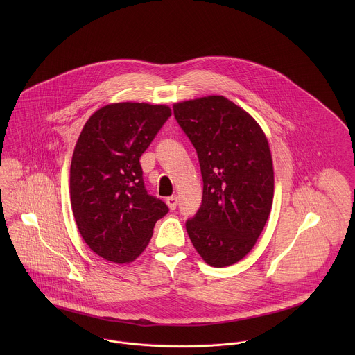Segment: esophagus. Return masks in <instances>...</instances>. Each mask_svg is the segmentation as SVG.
<instances>
[{
	"instance_id": "esophagus-1",
	"label": "esophagus",
	"mask_w": 355,
	"mask_h": 355,
	"mask_svg": "<svg viewBox=\"0 0 355 355\" xmlns=\"http://www.w3.org/2000/svg\"><path fill=\"white\" fill-rule=\"evenodd\" d=\"M166 205L171 210H175L176 206H178V197L176 196H172V197H168L166 198Z\"/></svg>"
}]
</instances>
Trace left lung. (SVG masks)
<instances>
[{"mask_svg": "<svg viewBox=\"0 0 355 355\" xmlns=\"http://www.w3.org/2000/svg\"><path fill=\"white\" fill-rule=\"evenodd\" d=\"M173 113L202 173V205L186 223L189 236L210 266L234 265L252 252L272 209L268 138L252 114L223 96L176 102Z\"/></svg>", "mask_w": 355, "mask_h": 355, "instance_id": "1", "label": "left lung"}]
</instances>
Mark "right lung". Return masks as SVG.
Here are the masks:
<instances>
[{"mask_svg":"<svg viewBox=\"0 0 355 355\" xmlns=\"http://www.w3.org/2000/svg\"><path fill=\"white\" fill-rule=\"evenodd\" d=\"M172 114L168 105L116 102L86 121L69 171L71 207L86 245L106 261L128 263L152 239L168 206L148 194L139 158Z\"/></svg>","mask_w":355,"mask_h":355,"instance_id":"obj_1","label":"right lung"}]
</instances>
